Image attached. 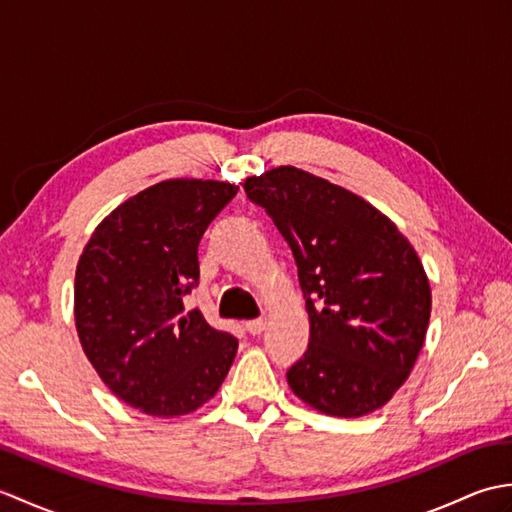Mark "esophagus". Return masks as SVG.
Instances as JSON below:
<instances>
[{
	"instance_id": "obj_1",
	"label": "esophagus",
	"mask_w": 512,
	"mask_h": 512,
	"mask_svg": "<svg viewBox=\"0 0 512 512\" xmlns=\"http://www.w3.org/2000/svg\"><path fill=\"white\" fill-rule=\"evenodd\" d=\"M244 328L250 332V334H262L264 328H266V319H250L244 323Z\"/></svg>"
}]
</instances>
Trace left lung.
I'll list each match as a JSON object with an SVG mask.
<instances>
[{"instance_id":"8db88e82","label":"left lung","mask_w":512,"mask_h":512,"mask_svg":"<svg viewBox=\"0 0 512 512\" xmlns=\"http://www.w3.org/2000/svg\"><path fill=\"white\" fill-rule=\"evenodd\" d=\"M295 257L310 343L288 385L328 416L361 418L409 378L427 336L431 288L409 239L376 206L297 167L246 178Z\"/></svg>"}]
</instances>
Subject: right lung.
<instances>
[{
  "mask_svg": "<svg viewBox=\"0 0 512 512\" xmlns=\"http://www.w3.org/2000/svg\"><path fill=\"white\" fill-rule=\"evenodd\" d=\"M237 187L176 178L136 193L96 226L76 264L74 323L114 396L147 416L176 418L209 402L237 339L182 297L200 279L198 244Z\"/></svg>",
  "mask_w": 512,
  "mask_h": 512,
  "instance_id": "obj_1",
  "label": "right lung"
}]
</instances>
